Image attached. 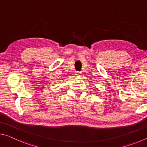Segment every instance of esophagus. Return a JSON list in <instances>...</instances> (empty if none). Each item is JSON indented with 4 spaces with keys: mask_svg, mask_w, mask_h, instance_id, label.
<instances>
[{
    "mask_svg": "<svg viewBox=\"0 0 147 147\" xmlns=\"http://www.w3.org/2000/svg\"><path fill=\"white\" fill-rule=\"evenodd\" d=\"M76 75L78 76H81L82 75V73H80V72H77Z\"/></svg>",
    "mask_w": 147,
    "mask_h": 147,
    "instance_id": "34e87169",
    "label": "esophagus"
}]
</instances>
